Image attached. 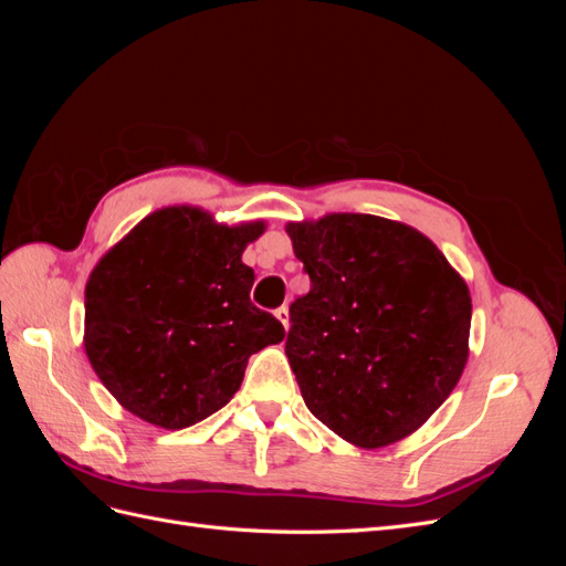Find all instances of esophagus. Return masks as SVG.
<instances>
[{
    "mask_svg": "<svg viewBox=\"0 0 566 566\" xmlns=\"http://www.w3.org/2000/svg\"><path fill=\"white\" fill-rule=\"evenodd\" d=\"M273 314H276V318L283 323V328H287V323H290V314H287V306L283 304V306H279V310L276 312H273Z\"/></svg>",
    "mask_w": 566,
    "mask_h": 566,
    "instance_id": "obj_1",
    "label": "esophagus"
}]
</instances>
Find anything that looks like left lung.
<instances>
[{"instance_id":"1","label":"left lung","mask_w":566,"mask_h":566,"mask_svg":"<svg viewBox=\"0 0 566 566\" xmlns=\"http://www.w3.org/2000/svg\"><path fill=\"white\" fill-rule=\"evenodd\" d=\"M312 281L285 354L306 408L354 447L416 432L468 361L470 290L420 231L373 214L287 224Z\"/></svg>"}]
</instances>
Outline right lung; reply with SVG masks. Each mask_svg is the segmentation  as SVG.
Returning <instances> with one entry per match:
<instances>
[{
  "label": "right lung",
  "mask_w": 566,
  "mask_h": 566,
  "mask_svg": "<svg viewBox=\"0 0 566 566\" xmlns=\"http://www.w3.org/2000/svg\"><path fill=\"white\" fill-rule=\"evenodd\" d=\"M264 231L214 224L196 208L146 217L84 290V349L113 397L142 420L184 430L231 401L248 358L279 345V318L250 302L241 254Z\"/></svg>",
  "instance_id": "1"
}]
</instances>
